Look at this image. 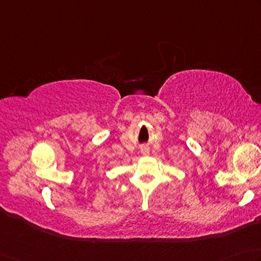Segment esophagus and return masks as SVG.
<instances>
[{"mask_svg": "<svg viewBox=\"0 0 261 261\" xmlns=\"http://www.w3.org/2000/svg\"><path fill=\"white\" fill-rule=\"evenodd\" d=\"M142 153L147 156V154H149V149L148 148H142Z\"/></svg>", "mask_w": 261, "mask_h": 261, "instance_id": "obj_1", "label": "esophagus"}]
</instances>
